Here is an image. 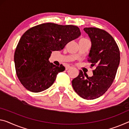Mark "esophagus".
Here are the masks:
<instances>
[{
  "mask_svg": "<svg viewBox=\"0 0 129 129\" xmlns=\"http://www.w3.org/2000/svg\"><path fill=\"white\" fill-rule=\"evenodd\" d=\"M71 66H69V65H67V66H66V70H68V69H70L71 68Z\"/></svg>",
  "mask_w": 129,
  "mask_h": 129,
  "instance_id": "esophagus-1",
  "label": "esophagus"
}]
</instances>
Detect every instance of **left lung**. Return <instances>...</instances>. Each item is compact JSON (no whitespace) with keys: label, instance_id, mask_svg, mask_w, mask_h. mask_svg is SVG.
Segmentation results:
<instances>
[{"label":"left lung","instance_id":"8db88e82","mask_svg":"<svg viewBox=\"0 0 129 129\" xmlns=\"http://www.w3.org/2000/svg\"><path fill=\"white\" fill-rule=\"evenodd\" d=\"M84 30L92 43L88 61L96 69L92 77L80 70L73 80L72 86L81 98L93 100L105 93L112 84L119 64L120 52L114 38L106 31L96 27H85Z\"/></svg>","mask_w":129,"mask_h":129}]
</instances>
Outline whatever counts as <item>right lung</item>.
I'll list each match as a JSON object with an SVG mask.
<instances>
[{
	"instance_id": "right-lung-1",
	"label": "right lung",
	"mask_w": 129,
	"mask_h": 129,
	"mask_svg": "<svg viewBox=\"0 0 129 129\" xmlns=\"http://www.w3.org/2000/svg\"><path fill=\"white\" fill-rule=\"evenodd\" d=\"M81 35L78 27L53 23L31 27L19 40L14 53L18 78L30 92H40L52 85L57 74L65 70L49 62L52 51H60Z\"/></svg>"
}]
</instances>
